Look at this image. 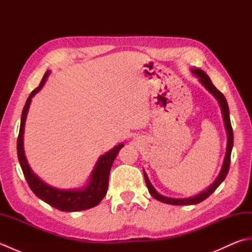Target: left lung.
<instances>
[{
	"label": "left lung",
	"instance_id": "8db88e82",
	"mask_svg": "<svg viewBox=\"0 0 252 252\" xmlns=\"http://www.w3.org/2000/svg\"><path fill=\"white\" fill-rule=\"evenodd\" d=\"M194 72L196 76L199 78L200 82L205 85V88L209 91V92L212 93L213 95L216 96V98L219 100L220 103L221 109H222V115H223V119H224V123H225V127L227 131V147H226V155L225 158H224V162H223V167L220 174H219L218 179L215 181L209 189H207L205 191L200 192L199 195H197L195 197H190V198H184V199H175V198H169V197H164L162 195H160L159 192L156 191V189H154L153 185L149 182L146 173L144 172V178H145V182L147 185V189L151 192V195L161 202L164 203H169V205H175V206H189V205H196V203H199L201 201H203L210 196L213 191H215L219 185H220L222 182L224 181V179L226 178V175L228 173L229 170V164H231V153H232V148H233V142H234V136H233V129H232V125H231V120H229V110H228V105L226 98L224 97V95L219 91L215 85L212 84L210 78L207 76V73L205 71H202L201 69H192L191 70Z\"/></svg>",
	"mask_w": 252,
	"mask_h": 252
}]
</instances>
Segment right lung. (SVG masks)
<instances>
[{
  "mask_svg": "<svg viewBox=\"0 0 252 252\" xmlns=\"http://www.w3.org/2000/svg\"><path fill=\"white\" fill-rule=\"evenodd\" d=\"M49 73H50L49 71L45 72L44 77L41 80L39 87L32 91L25 104L23 114H21L19 134L17 138L18 160H19L20 167L23 169L27 183H28L31 190L33 191L34 194L40 198V199H42L46 203H49L50 206L54 207L61 211L74 212V211L87 210V209L97 206L101 201V199L105 197L107 189H108V179H109L111 165L114 163L118 153H119V151L123 147V145L120 144V145L115 147L112 151L99 157L97 163H96V167L93 171V174L91 176L90 184L83 189L61 190L57 189H53V187L45 184L44 182H42L39 178H37V176L32 172L28 162H27L26 160L25 154H24V146H23V138H24L23 135H24V126H25L27 112H28V109H29L31 98L33 97L35 93L39 92L42 87H43V84L45 82L47 76H49Z\"/></svg>",
  "mask_w": 252,
  "mask_h": 252,
  "instance_id": "1",
  "label": "right lung"
}]
</instances>
